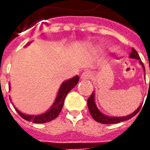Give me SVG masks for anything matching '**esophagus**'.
<instances>
[{
	"instance_id": "1",
	"label": "esophagus",
	"mask_w": 150,
	"mask_h": 150,
	"mask_svg": "<svg viewBox=\"0 0 150 150\" xmlns=\"http://www.w3.org/2000/svg\"><path fill=\"white\" fill-rule=\"evenodd\" d=\"M91 78V73L88 71H85L81 74L80 75V79L82 80H85V79H89Z\"/></svg>"
}]
</instances>
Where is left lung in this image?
I'll list each match as a JSON object with an SVG mask.
<instances>
[{
  "mask_svg": "<svg viewBox=\"0 0 150 150\" xmlns=\"http://www.w3.org/2000/svg\"><path fill=\"white\" fill-rule=\"evenodd\" d=\"M129 58L130 59H137L139 61V63L142 65V67L144 68V71L145 72V67H144V64L142 63V62L141 61V59H140V56H139L138 53L135 50L132 48V52L130 53L129 54ZM150 87V84H149ZM88 109H89V112L91 113L92 118L97 121L99 123H101V124H106V125H112V124H117V123L123 122V121H125V120H128L131 119L132 117L135 116L137 114V112L140 110V108L142 107V104L139 106L137 110L134 111L133 112L129 114L128 116H108V115H105L103 112H101L98 109L97 106L96 104V102H95V92L93 91L91 93V96L88 98Z\"/></svg>",
  "mask_w": 150,
  "mask_h": 150,
  "instance_id": "obj_1",
  "label": "left lung"
}]
</instances>
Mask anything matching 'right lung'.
I'll return each instance as SVG.
<instances>
[{"label":"right lung","instance_id":"obj_1","mask_svg":"<svg viewBox=\"0 0 150 150\" xmlns=\"http://www.w3.org/2000/svg\"><path fill=\"white\" fill-rule=\"evenodd\" d=\"M30 42H28L26 44V46H29ZM79 82V76L78 75H75V77H73L71 79H69L66 81L62 82V83L60 86V88L59 89V91L57 93L56 98L54 103L51 105V107L48 110L46 111V112L42 113L39 115H28V114H25L22 113L21 112L18 110L17 108H14L16 111L18 112V113L20 116L23 118V119L26 120L27 121H30V122L36 123V124H42V123H47L49 121H51L52 120H54L59 116V113L61 112L64 104V100H65V98L67 96V95L68 94V92L72 88L75 87V85L78 83ZM8 88L10 89V85H8ZM9 100H11V99L9 98Z\"/></svg>","mask_w":150,"mask_h":150}]
</instances>
